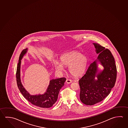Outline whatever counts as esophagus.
Segmentation results:
<instances>
[{
	"label": "esophagus",
	"mask_w": 128,
	"mask_h": 128,
	"mask_svg": "<svg viewBox=\"0 0 128 128\" xmlns=\"http://www.w3.org/2000/svg\"><path fill=\"white\" fill-rule=\"evenodd\" d=\"M66 83L67 84H70L72 83V80L70 79H66Z\"/></svg>",
	"instance_id": "34e87169"
}]
</instances>
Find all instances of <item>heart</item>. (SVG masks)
Segmentation results:
<instances>
[{
  "instance_id": "heart-1",
  "label": "heart",
  "mask_w": 128,
  "mask_h": 128,
  "mask_svg": "<svg viewBox=\"0 0 128 128\" xmlns=\"http://www.w3.org/2000/svg\"><path fill=\"white\" fill-rule=\"evenodd\" d=\"M61 62L55 61L54 66L57 70L62 72L64 66L69 67V71L72 76L78 77L85 73L87 66V57L78 52H71L63 55L60 58Z\"/></svg>"
}]
</instances>
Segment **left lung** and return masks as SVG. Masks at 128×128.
I'll list each match as a JSON object with an SVG mask.
<instances>
[{
  "label": "left lung",
  "mask_w": 128,
  "mask_h": 128,
  "mask_svg": "<svg viewBox=\"0 0 128 128\" xmlns=\"http://www.w3.org/2000/svg\"><path fill=\"white\" fill-rule=\"evenodd\" d=\"M92 44L98 56L78 80L80 99L86 105H94L103 100L110 94L116 79V66L110 51L97 43ZM99 64L103 66L102 70L98 69Z\"/></svg>",
  "instance_id": "1"
}]
</instances>
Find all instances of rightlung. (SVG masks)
<instances>
[{"label": "right lung", "mask_w": 128, "mask_h": 128, "mask_svg": "<svg viewBox=\"0 0 128 128\" xmlns=\"http://www.w3.org/2000/svg\"><path fill=\"white\" fill-rule=\"evenodd\" d=\"M28 50V48L23 50L21 52L19 58L16 73V82L18 88L25 98L26 99L32 104L40 108H51L57 101L59 91L64 85L66 78H61L50 80L46 92L43 94L36 95L30 94L29 92L23 86L20 80L21 60L23 56L27 54Z\"/></svg>", "instance_id": "add662e5"}]
</instances>
